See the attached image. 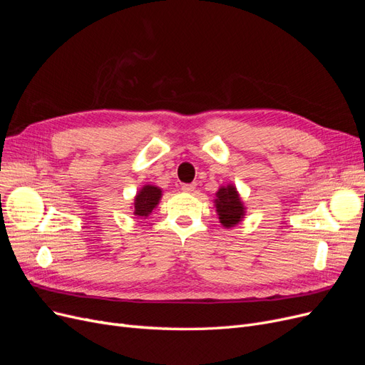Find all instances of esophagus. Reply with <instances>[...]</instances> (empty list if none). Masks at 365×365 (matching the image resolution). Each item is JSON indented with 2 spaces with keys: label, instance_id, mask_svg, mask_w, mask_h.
I'll list each match as a JSON object with an SVG mask.
<instances>
[{
  "label": "esophagus",
  "instance_id": "1",
  "mask_svg": "<svg viewBox=\"0 0 365 365\" xmlns=\"http://www.w3.org/2000/svg\"><path fill=\"white\" fill-rule=\"evenodd\" d=\"M195 189H196V184L195 182H192V184H182V187H181V190L185 192V193H192Z\"/></svg>",
  "mask_w": 365,
  "mask_h": 365
}]
</instances>
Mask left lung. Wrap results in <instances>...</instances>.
<instances>
[{"label": "left lung", "instance_id": "8db88e82", "mask_svg": "<svg viewBox=\"0 0 365 365\" xmlns=\"http://www.w3.org/2000/svg\"><path fill=\"white\" fill-rule=\"evenodd\" d=\"M216 213L219 216V222L224 228H233L240 224L245 217L247 207L235 184L220 185L215 197Z\"/></svg>", "mask_w": 365, "mask_h": 365}]
</instances>
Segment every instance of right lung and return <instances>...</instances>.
Segmentation results:
<instances>
[{
    "label": "right lung",
    "instance_id": "add662e5",
    "mask_svg": "<svg viewBox=\"0 0 365 365\" xmlns=\"http://www.w3.org/2000/svg\"><path fill=\"white\" fill-rule=\"evenodd\" d=\"M163 197V190L158 185L146 184L137 192L134 202H132V212L137 217H148L153 210L157 208Z\"/></svg>",
    "mask_w": 365,
    "mask_h": 365
}]
</instances>
